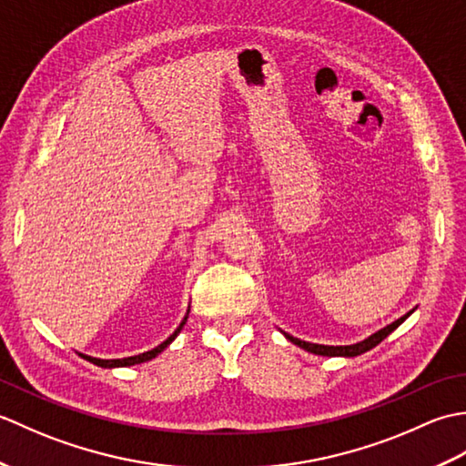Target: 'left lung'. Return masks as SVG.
Here are the masks:
<instances>
[{
	"label": "left lung",
	"mask_w": 466,
	"mask_h": 466,
	"mask_svg": "<svg viewBox=\"0 0 466 466\" xmlns=\"http://www.w3.org/2000/svg\"><path fill=\"white\" fill-rule=\"evenodd\" d=\"M410 314H412V310H410L409 314L400 316L399 320H394L392 324L386 326V329H382V330H379L376 334L369 336V339H366V340H362V342H359V344H350V346H324V344H312V342L299 340V339H294V336L286 334V332H284V336H286V339H289L290 342H294L296 346H300V349L309 350V352H312V354H320V356H359V354H362V352H366V350L374 349L376 344H380V342L386 339V336H389L392 330H397L399 326H400L404 320H407Z\"/></svg>",
	"instance_id": "left-lung-1"
}]
</instances>
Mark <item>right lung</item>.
Instances as JSON below:
<instances>
[{"label": "right lung", "mask_w": 466, "mask_h": 466, "mask_svg": "<svg viewBox=\"0 0 466 466\" xmlns=\"http://www.w3.org/2000/svg\"><path fill=\"white\" fill-rule=\"evenodd\" d=\"M186 319L187 316H184V320L180 322V326H177V329L174 330V334L172 336H167V339L160 344V346H156V349H152V350H147V352H144V354H137V356H127V359H116V360H102V359H92V356H86V354H80L82 359H86V360H90V362H94V364H97V366H104V369H114V366H132V364H140V362H146V360H152L154 356H157L160 354L167 344H170L176 336H177V332L182 330V326L186 324Z\"/></svg>", "instance_id": "1"}]
</instances>
